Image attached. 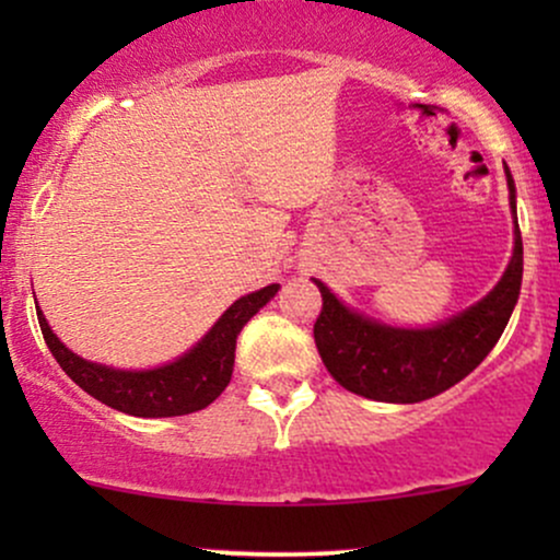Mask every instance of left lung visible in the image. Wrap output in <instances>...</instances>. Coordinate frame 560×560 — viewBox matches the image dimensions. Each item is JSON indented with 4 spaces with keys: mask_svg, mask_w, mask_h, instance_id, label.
Here are the masks:
<instances>
[{
    "mask_svg": "<svg viewBox=\"0 0 560 560\" xmlns=\"http://www.w3.org/2000/svg\"><path fill=\"white\" fill-rule=\"evenodd\" d=\"M508 173V168H505ZM511 208L516 215V186L508 173ZM524 273L522 231L503 279L485 300L432 329H392L347 311L320 281L324 298L313 337L329 374L355 395L382 402H421L471 374L498 345Z\"/></svg>",
    "mask_w": 560,
    "mask_h": 560,
    "instance_id": "left-lung-1",
    "label": "left lung"
}]
</instances>
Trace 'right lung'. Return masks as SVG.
<instances>
[{"instance_id": "add662e5", "label": "right lung", "mask_w": 560, "mask_h": 560, "mask_svg": "<svg viewBox=\"0 0 560 560\" xmlns=\"http://www.w3.org/2000/svg\"><path fill=\"white\" fill-rule=\"evenodd\" d=\"M276 292H279V284L262 287L260 292L240 298L218 318L213 329L205 334L195 350L186 352L176 363L152 371H115L89 363L55 337L42 311H38V326H42L44 342L52 350L55 361L83 392L120 413L141 416V419H165V416H184L208 408L229 387L231 371H234L236 337H240L242 326Z\"/></svg>"}]
</instances>
